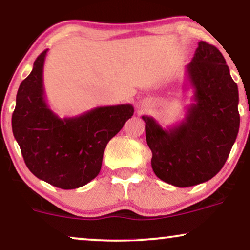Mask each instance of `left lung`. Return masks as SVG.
Listing matches in <instances>:
<instances>
[{
  "label": "left lung",
  "mask_w": 250,
  "mask_h": 250,
  "mask_svg": "<svg viewBox=\"0 0 250 250\" xmlns=\"http://www.w3.org/2000/svg\"><path fill=\"white\" fill-rule=\"evenodd\" d=\"M186 68L194 93L184 121L165 129L152 117L142 116L153 172L179 188L197 186L216 175L240 126L238 86L220 50L200 41Z\"/></svg>",
  "instance_id": "1"
}]
</instances>
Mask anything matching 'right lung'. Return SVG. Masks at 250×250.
Segmentation results:
<instances>
[{"mask_svg":"<svg viewBox=\"0 0 250 250\" xmlns=\"http://www.w3.org/2000/svg\"><path fill=\"white\" fill-rule=\"evenodd\" d=\"M47 50L20 84L12 132L26 166L51 186L70 190L98 176L108 142L133 116L132 104L98 107L76 117L60 118L45 101L43 67Z\"/></svg>","mask_w":250,"mask_h":250,"instance_id":"obj_1","label":"right lung"}]
</instances>
